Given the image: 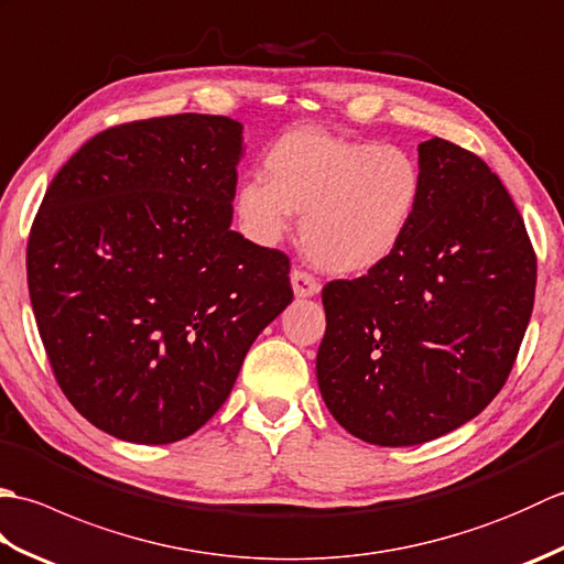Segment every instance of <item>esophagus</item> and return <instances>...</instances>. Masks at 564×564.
I'll use <instances>...</instances> for the list:
<instances>
[{
	"instance_id": "1",
	"label": "esophagus",
	"mask_w": 564,
	"mask_h": 564,
	"mask_svg": "<svg viewBox=\"0 0 564 564\" xmlns=\"http://www.w3.org/2000/svg\"><path fill=\"white\" fill-rule=\"evenodd\" d=\"M291 283H293V293L297 297H310L319 293V283L313 273H307L303 269H293L291 273Z\"/></svg>"
}]
</instances>
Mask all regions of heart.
<instances>
[{"mask_svg": "<svg viewBox=\"0 0 564 564\" xmlns=\"http://www.w3.org/2000/svg\"><path fill=\"white\" fill-rule=\"evenodd\" d=\"M263 174L237 191L247 235L275 245L293 213H303L307 257L341 275L386 263L402 247L422 198V170L404 148L325 130H295L275 140Z\"/></svg>", "mask_w": 564, "mask_h": 564, "instance_id": "heart-1", "label": "heart"}]
</instances>
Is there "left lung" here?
Here are the masks:
<instances>
[{"mask_svg":"<svg viewBox=\"0 0 564 564\" xmlns=\"http://www.w3.org/2000/svg\"><path fill=\"white\" fill-rule=\"evenodd\" d=\"M422 198L394 254L322 289V400L356 438L416 446L505 388L533 313L535 251L499 176L443 138L419 145Z\"/></svg>","mask_w":564,"mask_h":564,"instance_id":"left-lung-1","label":"left lung"}]
</instances>
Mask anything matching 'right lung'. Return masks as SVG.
I'll list each match as a JSON object with an SVG mask.
<instances>
[{
    "label": "right lung",
    "instance_id": "obj_1",
    "mask_svg": "<svg viewBox=\"0 0 564 564\" xmlns=\"http://www.w3.org/2000/svg\"><path fill=\"white\" fill-rule=\"evenodd\" d=\"M242 126L178 113L113 126L47 186L29 293L59 390L130 443L186 438L293 301L291 261L230 230Z\"/></svg>",
    "mask_w": 564,
    "mask_h": 564
}]
</instances>
